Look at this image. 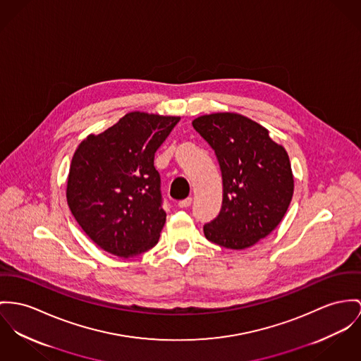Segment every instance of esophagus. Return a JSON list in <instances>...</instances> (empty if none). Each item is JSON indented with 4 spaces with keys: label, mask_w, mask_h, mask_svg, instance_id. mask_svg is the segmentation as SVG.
<instances>
[{
    "label": "esophagus",
    "mask_w": 361,
    "mask_h": 361,
    "mask_svg": "<svg viewBox=\"0 0 361 361\" xmlns=\"http://www.w3.org/2000/svg\"><path fill=\"white\" fill-rule=\"evenodd\" d=\"M191 203H192V197H187V199L180 200V202H178V207H181V209H187V207H190V206H191Z\"/></svg>",
    "instance_id": "esophagus-1"
}]
</instances>
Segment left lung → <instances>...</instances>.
Segmentation results:
<instances>
[{
    "label": "left lung",
    "instance_id": "obj_1",
    "mask_svg": "<svg viewBox=\"0 0 361 361\" xmlns=\"http://www.w3.org/2000/svg\"><path fill=\"white\" fill-rule=\"evenodd\" d=\"M192 126L214 149L221 169V210L203 226L206 239L225 249L254 246L278 226L293 197L286 149L240 114L202 115Z\"/></svg>",
    "mask_w": 361,
    "mask_h": 361
}]
</instances>
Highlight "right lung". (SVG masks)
<instances>
[{
  "instance_id": "add662e5",
  "label": "right lung",
  "mask_w": 361,
  "mask_h": 361,
  "mask_svg": "<svg viewBox=\"0 0 361 361\" xmlns=\"http://www.w3.org/2000/svg\"><path fill=\"white\" fill-rule=\"evenodd\" d=\"M178 121L180 116L129 112L78 145L67 180V203L100 249L129 258L158 243L166 213L154 157Z\"/></svg>"
}]
</instances>
